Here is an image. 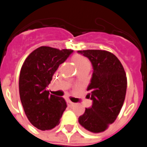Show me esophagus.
I'll use <instances>...</instances> for the list:
<instances>
[{"instance_id":"esophagus-1","label":"esophagus","mask_w":147,"mask_h":147,"mask_svg":"<svg viewBox=\"0 0 147 147\" xmlns=\"http://www.w3.org/2000/svg\"><path fill=\"white\" fill-rule=\"evenodd\" d=\"M67 103H68V105H75V103H73V102H71V101H69V100L67 101Z\"/></svg>"}]
</instances>
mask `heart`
Instances as JSON below:
<instances>
[{
	"instance_id": "1",
	"label": "heart",
	"mask_w": 147,
	"mask_h": 147,
	"mask_svg": "<svg viewBox=\"0 0 147 147\" xmlns=\"http://www.w3.org/2000/svg\"><path fill=\"white\" fill-rule=\"evenodd\" d=\"M73 61L75 62V64H76V66H80V65H83L84 64H87L89 63L88 60L85 58L83 56H80V55H76L73 57Z\"/></svg>"
}]
</instances>
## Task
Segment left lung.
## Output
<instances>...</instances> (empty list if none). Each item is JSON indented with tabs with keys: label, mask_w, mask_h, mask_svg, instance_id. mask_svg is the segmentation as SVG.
<instances>
[{
	"label": "left lung",
	"mask_w": 147,
	"mask_h": 147,
	"mask_svg": "<svg viewBox=\"0 0 147 147\" xmlns=\"http://www.w3.org/2000/svg\"><path fill=\"white\" fill-rule=\"evenodd\" d=\"M78 53L89 59L94 69L87 87L92 105L79 117V123L90 132H102L116 120L123 106L126 73L118 58L110 52L88 49Z\"/></svg>",
	"instance_id": "1"
}]
</instances>
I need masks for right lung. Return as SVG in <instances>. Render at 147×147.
<instances>
[{"label":"right lung","mask_w":147,"mask_h":147,"mask_svg":"<svg viewBox=\"0 0 147 147\" xmlns=\"http://www.w3.org/2000/svg\"><path fill=\"white\" fill-rule=\"evenodd\" d=\"M72 53L71 49L41 46L27 57L21 67V102L29 121L38 129H53L60 123L66 102L63 98L49 94L47 87L60 64Z\"/></svg>","instance_id":"1"}]
</instances>
